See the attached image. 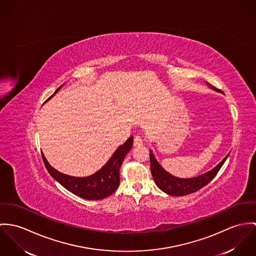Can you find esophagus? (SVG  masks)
Masks as SVG:
<instances>
[{
	"instance_id": "obj_1",
	"label": "esophagus",
	"mask_w": 256,
	"mask_h": 256,
	"mask_svg": "<svg viewBox=\"0 0 256 256\" xmlns=\"http://www.w3.org/2000/svg\"><path fill=\"white\" fill-rule=\"evenodd\" d=\"M142 143H143V140H142V136H136L134 140V146H140V145H142Z\"/></svg>"
}]
</instances>
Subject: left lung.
Returning <instances> with one entry per match:
<instances>
[{
  "label": "left lung",
  "instance_id": "left-lung-1",
  "mask_svg": "<svg viewBox=\"0 0 256 256\" xmlns=\"http://www.w3.org/2000/svg\"><path fill=\"white\" fill-rule=\"evenodd\" d=\"M207 86L210 88H212L215 91L222 92L221 90L217 89L216 87L211 86L210 84L207 82ZM150 168H151V172L152 176L154 178V182L156 186L166 192L167 194H170L172 196H182L186 194H190L192 192H198L206 184H208L217 174V172L221 169L225 161L227 160V156L212 170L200 174L198 176L192 178H176L167 170H164V168L159 164V162L156 160L154 154L150 150Z\"/></svg>",
  "mask_w": 256,
  "mask_h": 256
}]
</instances>
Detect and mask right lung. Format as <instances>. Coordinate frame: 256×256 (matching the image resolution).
<instances>
[{
  "label": "right lung",
  "instance_id": "1",
  "mask_svg": "<svg viewBox=\"0 0 256 256\" xmlns=\"http://www.w3.org/2000/svg\"><path fill=\"white\" fill-rule=\"evenodd\" d=\"M60 86L56 92L48 98L50 100L62 87ZM47 100V101H48ZM134 143V136H130L122 145L118 146L114 151L109 161L95 174L88 176H72L62 174L54 169L46 160L44 154L42 158L45 167L49 174L55 178L60 184H62L68 192L74 194L87 199V200H99L110 196L114 194L120 184V168L126 155L130 151Z\"/></svg>",
  "mask_w": 256,
  "mask_h": 256
}]
</instances>
